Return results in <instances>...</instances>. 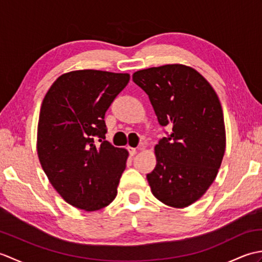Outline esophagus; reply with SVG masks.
I'll return each mask as SVG.
<instances>
[{"label":"esophagus","instance_id":"1","mask_svg":"<svg viewBox=\"0 0 262 262\" xmlns=\"http://www.w3.org/2000/svg\"><path fill=\"white\" fill-rule=\"evenodd\" d=\"M144 147H145V146H144V145H141V146L138 147V148H140V149H143ZM128 151H129V154L132 155V157H134V155L137 153V149H136V148H132V147H129V148H128Z\"/></svg>","mask_w":262,"mask_h":262}]
</instances>
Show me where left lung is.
<instances>
[{
    "label": "left lung",
    "instance_id": "8db88e82",
    "mask_svg": "<svg viewBox=\"0 0 262 262\" xmlns=\"http://www.w3.org/2000/svg\"><path fill=\"white\" fill-rule=\"evenodd\" d=\"M133 81L149 98L161 126L172 128L154 147L157 166L146 176L160 202L183 208L204 196L219 172L226 146L220 99L190 66L140 70Z\"/></svg>",
    "mask_w": 262,
    "mask_h": 262
}]
</instances>
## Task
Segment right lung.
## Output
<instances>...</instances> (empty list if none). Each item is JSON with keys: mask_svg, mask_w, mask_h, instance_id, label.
<instances>
[{"mask_svg": "<svg viewBox=\"0 0 262 262\" xmlns=\"http://www.w3.org/2000/svg\"><path fill=\"white\" fill-rule=\"evenodd\" d=\"M129 77L107 71H72L57 77L42 100L39 162L59 196L79 209L99 210L117 196L128 151L104 141V114Z\"/></svg>", "mask_w": 262, "mask_h": 262, "instance_id": "add662e5", "label": "right lung"}]
</instances>
